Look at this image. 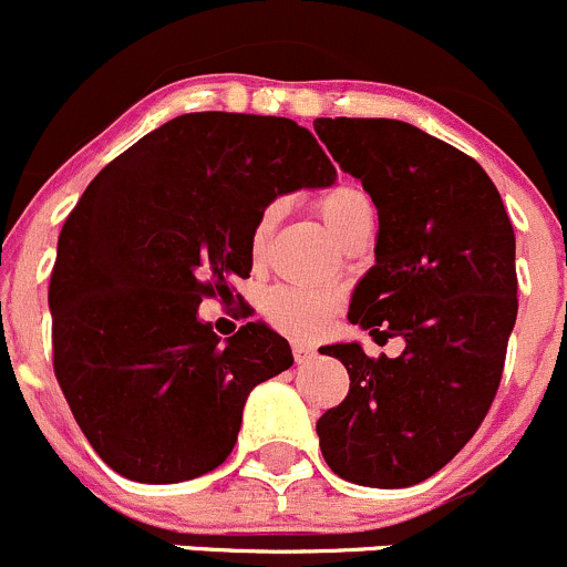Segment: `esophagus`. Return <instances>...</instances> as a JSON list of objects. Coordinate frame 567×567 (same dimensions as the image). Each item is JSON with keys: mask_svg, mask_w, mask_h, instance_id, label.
<instances>
[{"mask_svg": "<svg viewBox=\"0 0 567 567\" xmlns=\"http://www.w3.org/2000/svg\"><path fill=\"white\" fill-rule=\"evenodd\" d=\"M293 359H296V363L312 361V359H315V348H312V344L296 342V344H293Z\"/></svg>", "mask_w": 567, "mask_h": 567, "instance_id": "obj_1", "label": "esophagus"}]
</instances>
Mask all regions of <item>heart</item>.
Returning <instances> with one entry per match:
<instances>
[{"instance_id": "heart-1", "label": "heart", "mask_w": 567, "mask_h": 567, "mask_svg": "<svg viewBox=\"0 0 567 567\" xmlns=\"http://www.w3.org/2000/svg\"><path fill=\"white\" fill-rule=\"evenodd\" d=\"M315 206H318L320 217L329 225L331 234L337 236V241H342L361 223H369L374 214L372 198L361 187L348 182L323 189L315 198ZM279 214H282L279 204H268L260 208L258 219L252 225V234H249V252H252V258L264 255L268 238H271L279 223ZM339 303H342V299L333 290L279 285V288H271L264 296V315L274 329L290 333V337H318L333 320Z\"/></svg>"}]
</instances>
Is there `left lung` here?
I'll return each mask as SVG.
<instances>
[{
  "label": "left lung",
  "instance_id": "8db88e82",
  "mask_svg": "<svg viewBox=\"0 0 567 567\" xmlns=\"http://www.w3.org/2000/svg\"><path fill=\"white\" fill-rule=\"evenodd\" d=\"M315 133L378 206L374 266L350 323L404 339L396 359L323 348L350 391L320 415V451L350 484H421L478 432L503 380L519 312L514 225L486 171L413 124L337 116L315 118Z\"/></svg>",
  "mask_w": 567,
  "mask_h": 567
}]
</instances>
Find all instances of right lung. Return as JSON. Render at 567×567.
<instances>
[{
	"label": "right lung",
	"instance_id": "obj_1",
	"mask_svg": "<svg viewBox=\"0 0 567 567\" xmlns=\"http://www.w3.org/2000/svg\"><path fill=\"white\" fill-rule=\"evenodd\" d=\"M333 178L309 130L223 111L171 118L94 176L59 234L48 303L53 374L111 470L178 484L230 456L249 391L293 353L264 323L219 342L198 303L249 277L260 208Z\"/></svg>",
	"mask_w": 567,
	"mask_h": 567
}]
</instances>
